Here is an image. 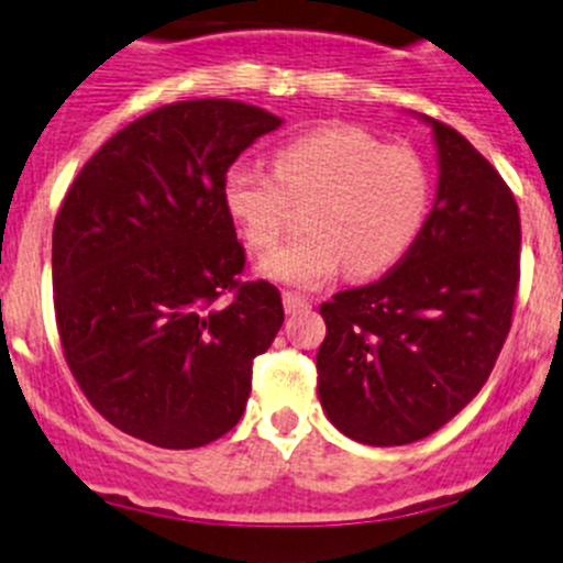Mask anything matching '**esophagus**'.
Listing matches in <instances>:
<instances>
[{"label":"esophagus","instance_id":"34e87169","mask_svg":"<svg viewBox=\"0 0 563 563\" xmlns=\"http://www.w3.org/2000/svg\"><path fill=\"white\" fill-rule=\"evenodd\" d=\"M283 305H286V313H299V310L310 308V299L302 297V294L286 291V294H283Z\"/></svg>","mask_w":563,"mask_h":563}]
</instances>
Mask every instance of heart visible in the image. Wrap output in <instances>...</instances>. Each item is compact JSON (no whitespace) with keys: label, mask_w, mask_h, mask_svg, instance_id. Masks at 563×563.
I'll return each instance as SVG.
<instances>
[{"label":"heart","mask_w":563,"mask_h":563,"mask_svg":"<svg viewBox=\"0 0 563 563\" xmlns=\"http://www.w3.org/2000/svg\"><path fill=\"white\" fill-rule=\"evenodd\" d=\"M222 200L255 253L280 242L291 203H310V231L261 264L269 280L310 288L341 266L368 280L404 261L427 222L432 176L407 145H385L357 125H324L283 145L275 173L233 165Z\"/></svg>","instance_id":"b5f03b06"}]
</instances>
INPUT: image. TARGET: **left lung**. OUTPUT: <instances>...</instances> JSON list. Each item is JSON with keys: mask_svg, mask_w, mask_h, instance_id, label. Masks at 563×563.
Masks as SVG:
<instances>
[{"mask_svg": "<svg viewBox=\"0 0 563 563\" xmlns=\"http://www.w3.org/2000/svg\"><path fill=\"white\" fill-rule=\"evenodd\" d=\"M432 214L385 277L321 305L327 418L365 445L429 438L489 379L520 288V209L500 173L440 120Z\"/></svg>", "mask_w": 563, "mask_h": 563, "instance_id": "8db88e82", "label": "left lung"}]
</instances>
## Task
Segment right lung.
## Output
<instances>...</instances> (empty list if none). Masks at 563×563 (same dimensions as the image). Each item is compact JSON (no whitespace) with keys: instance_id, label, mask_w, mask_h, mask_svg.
<instances>
[{"instance_id":"1","label":"right lung","mask_w":563,"mask_h":563,"mask_svg":"<svg viewBox=\"0 0 563 563\" xmlns=\"http://www.w3.org/2000/svg\"><path fill=\"white\" fill-rule=\"evenodd\" d=\"M280 123L231 98L165 103L109 136L59 206L52 283L65 363L131 438L200 449L247 407L253 360L286 313L269 280H242L222 181Z\"/></svg>"}]
</instances>
